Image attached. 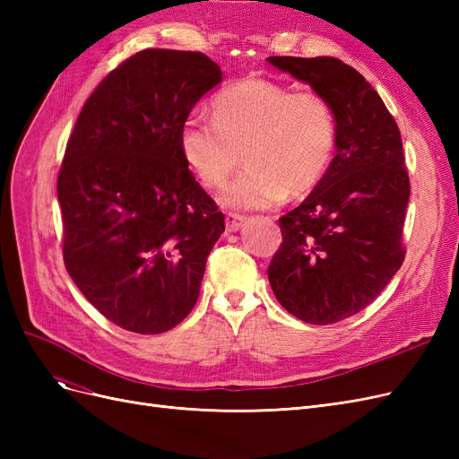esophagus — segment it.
Masks as SVG:
<instances>
[{
	"label": "esophagus",
	"mask_w": 459,
	"mask_h": 459,
	"mask_svg": "<svg viewBox=\"0 0 459 459\" xmlns=\"http://www.w3.org/2000/svg\"><path fill=\"white\" fill-rule=\"evenodd\" d=\"M245 216L243 214H226V231L228 233H235V231H239L241 228H243V224H245Z\"/></svg>",
	"instance_id": "34e87169"
}]
</instances>
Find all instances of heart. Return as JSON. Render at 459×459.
<instances>
[{"mask_svg":"<svg viewBox=\"0 0 459 459\" xmlns=\"http://www.w3.org/2000/svg\"><path fill=\"white\" fill-rule=\"evenodd\" d=\"M212 117L189 115L178 145L189 170L206 187H220L239 164L247 169L221 191L228 208H268L299 197L327 172L337 143L331 105L314 91H293L264 78H247L221 90Z\"/></svg>","mask_w":459,"mask_h":459,"instance_id":"heart-1","label":"heart"}]
</instances>
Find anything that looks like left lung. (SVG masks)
<instances>
[{"mask_svg":"<svg viewBox=\"0 0 459 459\" xmlns=\"http://www.w3.org/2000/svg\"><path fill=\"white\" fill-rule=\"evenodd\" d=\"M331 105L337 143L310 195L280 218L283 243L268 280L281 307L337 324L381 295L404 262L410 178L400 130L369 82L335 57H268Z\"/></svg>","mask_w":459,"mask_h":459,"instance_id":"obj_1","label":"left lung"}]
</instances>
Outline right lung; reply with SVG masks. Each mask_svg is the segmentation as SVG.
<instances>
[{
  "instance_id": "right-lung-1",
  "label": "right lung",
  "mask_w": 459,
  "mask_h": 459,
  "mask_svg": "<svg viewBox=\"0 0 459 459\" xmlns=\"http://www.w3.org/2000/svg\"><path fill=\"white\" fill-rule=\"evenodd\" d=\"M220 82L204 53L145 49L97 86L74 124L57 179L65 268L122 329L164 333L199 299L226 224L178 135Z\"/></svg>"
}]
</instances>
